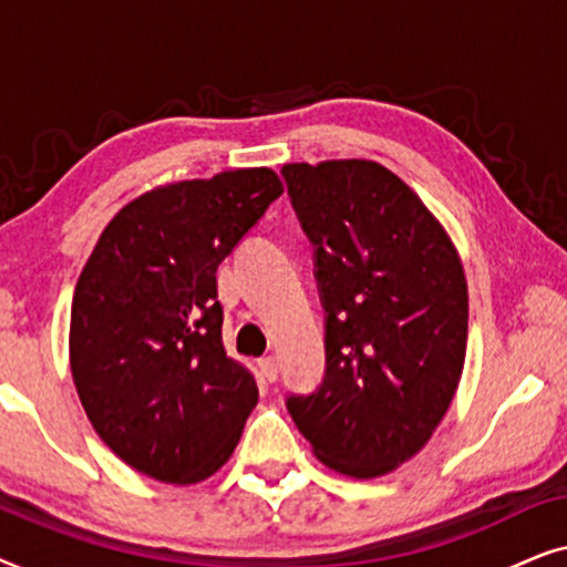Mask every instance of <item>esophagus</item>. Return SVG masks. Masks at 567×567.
Wrapping results in <instances>:
<instances>
[{
	"mask_svg": "<svg viewBox=\"0 0 567 567\" xmlns=\"http://www.w3.org/2000/svg\"><path fill=\"white\" fill-rule=\"evenodd\" d=\"M258 369H260V377L266 379V382H276L278 379V363H276V359H260L258 361Z\"/></svg>",
	"mask_w": 567,
	"mask_h": 567,
	"instance_id": "1",
	"label": "esophagus"
}]
</instances>
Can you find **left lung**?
I'll use <instances>...</instances> for the list:
<instances>
[{"instance_id": "left-lung-1", "label": "left lung", "mask_w": 567, "mask_h": 567, "mask_svg": "<svg viewBox=\"0 0 567 567\" xmlns=\"http://www.w3.org/2000/svg\"><path fill=\"white\" fill-rule=\"evenodd\" d=\"M315 245L324 320L322 384L286 408L340 475H390L429 444L467 353V278L441 221L371 159L284 165Z\"/></svg>"}]
</instances>
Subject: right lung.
<instances>
[{"label": "right lung", "instance_id": "add662e5", "mask_svg": "<svg viewBox=\"0 0 567 567\" xmlns=\"http://www.w3.org/2000/svg\"><path fill=\"white\" fill-rule=\"evenodd\" d=\"M284 193L270 167L142 193L113 216L72 301L69 363L92 429L159 483L212 477L258 405L221 343L216 268Z\"/></svg>", "mask_w": 567, "mask_h": 567}]
</instances>
